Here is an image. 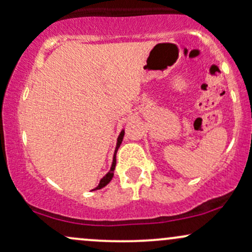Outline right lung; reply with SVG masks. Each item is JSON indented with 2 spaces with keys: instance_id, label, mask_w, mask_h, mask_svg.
<instances>
[{
  "instance_id": "right-lung-1",
  "label": "right lung",
  "mask_w": 252,
  "mask_h": 252,
  "mask_svg": "<svg viewBox=\"0 0 252 252\" xmlns=\"http://www.w3.org/2000/svg\"><path fill=\"white\" fill-rule=\"evenodd\" d=\"M123 137H124V129H122V131L120 132V135H118L117 137V143H116V148H115V153H114V158H112V163H111V167H110V170L108 173H106L105 175L103 176L102 179H100L99 184H98V186L96 187V189H94L92 190H96V189H103V187H105L106 185L109 184L110 181H111L112 176H114V170H115V167H116V153L118 148H120L121 143H122L123 141Z\"/></svg>"
}]
</instances>
